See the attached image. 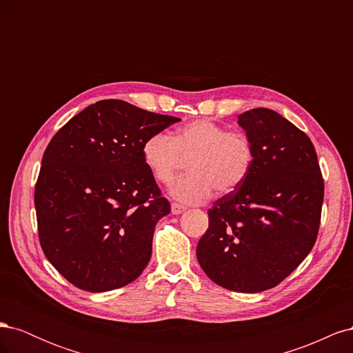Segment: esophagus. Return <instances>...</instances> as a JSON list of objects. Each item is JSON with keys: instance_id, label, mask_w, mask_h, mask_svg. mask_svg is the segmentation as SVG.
<instances>
[{"instance_id": "34e87169", "label": "esophagus", "mask_w": 353, "mask_h": 353, "mask_svg": "<svg viewBox=\"0 0 353 353\" xmlns=\"http://www.w3.org/2000/svg\"><path fill=\"white\" fill-rule=\"evenodd\" d=\"M170 210H172L174 215H179V213L185 212L187 208L183 206V205H179V203H172V205H170Z\"/></svg>"}]
</instances>
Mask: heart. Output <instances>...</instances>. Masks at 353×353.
Masks as SVG:
<instances>
[{"instance_id":"1","label":"heart","mask_w":353,"mask_h":353,"mask_svg":"<svg viewBox=\"0 0 353 353\" xmlns=\"http://www.w3.org/2000/svg\"><path fill=\"white\" fill-rule=\"evenodd\" d=\"M144 165L160 184L168 185L190 159V174L170 185L176 200L196 205L206 201L218 190L228 194L249 178L254 163V147L241 131H228L209 119L191 121L176 128L172 135L156 132L141 147Z\"/></svg>"}]
</instances>
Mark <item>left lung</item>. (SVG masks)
<instances>
[{"label": "left lung", "mask_w": 353, "mask_h": 353, "mask_svg": "<svg viewBox=\"0 0 353 353\" xmlns=\"http://www.w3.org/2000/svg\"><path fill=\"white\" fill-rule=\"evenodd\" d=\"M239 125L254 147L245 183L208 210L197 261L218 285L259 293L279 285L312 250L324 179L309 137L270 109H252Z\"/></svg>", "instance_id": "8db88e82"}]
</instances>
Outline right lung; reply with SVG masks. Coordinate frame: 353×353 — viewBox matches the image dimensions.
<instances>
[{
	"label": "right lung",
	"instance_id": "add662e5",
	"mask_svg": "<svg viewBox=\"0 0 353 353\" xmlns=\"http://www.w3.org/2000/svg\"><path fill=\"white\" fill-rule=\"evenodd\" d=\"M178 121L101 100L51 138L35 185L38 236L51 265L81 290L123 287L150 261L154 227L170 205L141 147Z\"/></svg>",
	"mask_w": 353,
	"mask_h": 353
}]
</instances>
